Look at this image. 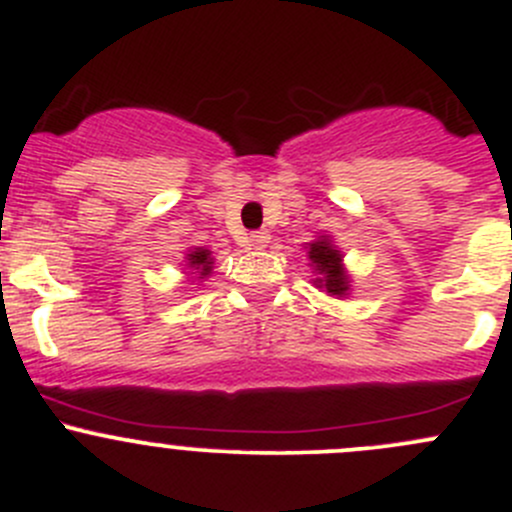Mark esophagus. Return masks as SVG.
<instances>
[{
	"label": "esophagus",
	"instance_id": "esophagus-1",
	"mask_svg": "<svg viewBox=\"0 0 512 512\" xmlns=\"http://www.w3.org/2000/svg\"><path fill=\"white\" fill-rule=\"evenodd\" d=\"M267 242H270V232H267V230H257V232H252V235H250L252 250H265Z\"/></svg>",
	"mask_w": 512,
	"mask_h": 512
}]
</instances>
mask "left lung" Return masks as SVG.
<instances>
[{
  "instance_id": "1",
  "label": "left lung",
  "mask_w": 512,
  "mask_h": 512,
  "mask_svg": "<svg viewBox=\"0 0 512 512\" xmlns=\"http://www.w3.org/2000/svg\"><path fill=\"white\" fill-rule=\"evenodd\" d=\"M309 267L314 272V287L327 292L329 297H349L352 292V277L344 267V255L329 235H317V240L304 242Z\"/></svg>"
}]
</instances>
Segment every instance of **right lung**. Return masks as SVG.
Segmentation results:
<instances>
[{
	"mask_svg": "<svg viewBox=\"0 0 512 512\" xmlns=\"http://www.w3.org/2000/svg\"><path fill=\"white\" fill-rule=\"evenodd\" d=\"M183 262H185V270H188V275L195 277V280L203 282L213 275L215 257L208 247H190V250L185 252Z\"/></svg>",
	"mask_w": 512,
	"mask_h": 512,
	"instance_id": "right-lung-1",
	"label": "right lung"
}]
</instances>
